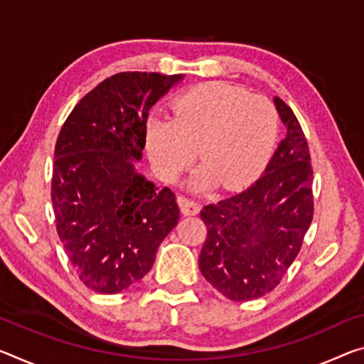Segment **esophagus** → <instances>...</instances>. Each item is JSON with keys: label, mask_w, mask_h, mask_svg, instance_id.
<instances>
[{"label": "esophagus", "mask_w": 364, "mask_h": 364, "mask_svg": "<svg viewBox=\"0 0 364 364\" xmlns=\"http://www.w3.org/2000/svg\"><path fill=\"white\" fill-rule=\"evenodd\" d=\"M178 204H180V209L183 215H198L200 210V205L193 199L188 198H178Z\"/></svg>", "instance_id": "esophagus-1"}]
</instances>
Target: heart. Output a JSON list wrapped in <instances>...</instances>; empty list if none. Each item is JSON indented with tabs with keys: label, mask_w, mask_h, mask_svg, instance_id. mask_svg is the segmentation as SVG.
<instances>
[{
	"label": "heart",
	"mask_w": 364,
	"mask_h": 364,
	"mask_svg": "<svg viewBox=\"0 0 364 364\" xmlns=\"http://www.w3.org/2000/svg\"><path fill=\"white\" fill-rule=\"evenodd\" d=\"M279 137L274 103L243 87L207 82L173 103V117H151L146 147L157 175L175 183L193 165L196 149L204 165L189 180L191 189L218 181L240 188L262 171Z\"/></svg>",
	"instance_id": "obj_1"
}]
</instances>
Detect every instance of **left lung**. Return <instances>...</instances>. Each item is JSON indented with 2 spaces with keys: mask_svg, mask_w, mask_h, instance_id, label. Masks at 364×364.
Returning a JSON list of instances; mask_svg holds the SVG:
<instances>
[{
  "mask_svg": "<svg viewBox=\"0 0 364 364\" xmlns=\"http://www.w3.org/2000/svg\"><path fill=\"white\" fill-rule=\"evenodd\" d=\"M285 139L262 176L245 191L200 210L207 238L199 269L233 301L264 296L280 284L313 220V166L295 113L274 97Z\"/></svg>",
  "mask_w": 364,
  "mask_h": 364,
  "instance_id": "left-lung-1",
  "label": "left lung"
}]
</instances>
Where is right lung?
<instances>
[{
    "label": "right lung",
    "instance_id": "right-lung-1",
    "mask_svg": "<svg viewBox=\"0 0 364 364\" xmlns=\"http://www.w3.org/2000/svg\"><path fill=\"white\" fill-rule=\"evenodd\" d=\"M183 74L119 73L84 97L55 146L51 203L56 232L80 282L113 295L152 269L180 218L175 193L136 171L149 109Z\"/></svg>",
    "mask_w": 364,
    "mask_h": 364
}]
</instances>
